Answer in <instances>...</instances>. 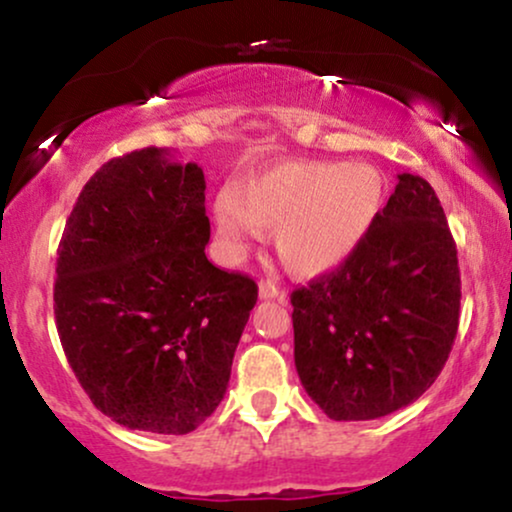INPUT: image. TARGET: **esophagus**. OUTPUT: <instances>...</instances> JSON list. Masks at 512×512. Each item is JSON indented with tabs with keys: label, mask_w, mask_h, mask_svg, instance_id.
<instances>
[{
	"label": "esophagus",
	"mask_w": 512,
	"mask_h": 512,
	"mask_svg": "<svg viewBox=\"0 0 512 512\" xmlns=\"http://www.w3.org/2000/svg\"><path fill=\"white\" fill-rule=\"evenodd\" d=\"M260 298H262V301H269V298H281V291L276 289L272 281H262V284H260Z\"/></svg>",
	"instance_id": "obj_1"
}]
</instances>
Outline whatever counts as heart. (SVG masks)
<instances>
[{
    "mask_svg": "<svg viewBox=\"0 0 512 512\" xmlns=\"http://www.w3.org/2000/svg\"><path fill=\"white\" fill-rule=\"evenodd\" d=\"M387 180L370 163L284 161L240 180L216 199L214 221L233 252L274 226V248L291 272L317 276L361 248L383 214Z\"/></svg>",
    "mask_w": 512,
    "mask_h": 512,
    "instance_id": "b5f03b06",
    "label": "heart"
}]
</instances>
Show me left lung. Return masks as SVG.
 <instances>
[{
  "label": "left lung",
  "instance_id": "8db88e82",
  "mask_svg": "<svg viewBox=\"0 0 512 512\" xmlns=\"http://www.w3.org/2000/svg\"><path fill=\"white\" fill-rule=\"evenodd\" d=\"M293 358L334 421H370L436 383L460 320L455 240L424 178L397 187L361 248L291 293Z\"/></svg>",
  "mask_w": 512,
  "mask_h": 512
}]
</instances>
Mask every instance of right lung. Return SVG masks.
Here are the masks:
<instances>
[{"mask_svg": "<svg viewBox=\"0 0 512 512\" xmlns=\"http://www.w3.org/2000/svg\"><path fill=\"white\" fill-rule=\"evenodd\" d=\"M204 173L173 151L113 158L76 199L57 250L55 320L96 409L185 436L226 395L257 284L207 260Z\"/></svg>", "mask_w": 512, "mask_h": 512, "instance_id": "1", "label": "right lung"}]
</instances>
